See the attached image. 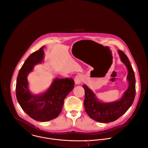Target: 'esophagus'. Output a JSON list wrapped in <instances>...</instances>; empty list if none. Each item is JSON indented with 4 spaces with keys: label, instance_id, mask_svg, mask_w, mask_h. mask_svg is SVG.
I'll list each match as a JSON object with an SVG mask.
<instances>
[{
    "label": "esophagus",
    "instance_id": "esophagus-1",
    "mask_svg": "<svg viewBox=\"0 0 148 148\" xmlns=\"http://www.w3.org/2000/svg\"><path fill=\"white\" fill-rule=\"evenodd\" d=\"M83 81V76L82 75H77L74 78V82L75 84H79Z\"/></svg>",
    "mask_w": 148,
    "mask_h": 148
}]
</instances>
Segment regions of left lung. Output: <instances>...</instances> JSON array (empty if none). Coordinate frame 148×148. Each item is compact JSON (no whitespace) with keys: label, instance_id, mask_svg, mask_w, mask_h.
<instances>
[{"label":"left lung","instance_id":"1","mask_svg":"<svg viewBox=\"0 0 148 148\" xmlns=\"http://www.w3.org/2000/svg\"><path fill=\"white\" fill-rule=\"evenodd\" d=\"M122 61L128 70L127 79L129 86L122 99L117 101L107 103L99 101L94 93L85 85V109L90 118L101 123L114 122L122 116L132 105L136 96V78L134 70L126 55L121 50H118Z\"/></svg>","mask_w":148,"mask_h":148}]
</instances>
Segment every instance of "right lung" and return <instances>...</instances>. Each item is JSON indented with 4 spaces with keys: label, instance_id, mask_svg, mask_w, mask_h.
<instances>
[{
    "label": "right lung",
    "instance_id": "1",
    "mask_svg": "<svg viewBox=\"0 0 148 148\" xmlns=\"http://www.w3.org/2000/svg\"><path fill=\"white\" fill-rule=\"evenodd\" d=\"M44 47L32 53L25 60L18 74L15 89L17 101L22 110L30 118L39 122L56 118L62 111L64 99L74 86L71 78H55L44 93L33 95L29 92L27 75L35 64L42 61Z\"/></svg>",
    "mask_w": 148,
    "mask_h": 148
}]
</instances>
